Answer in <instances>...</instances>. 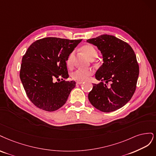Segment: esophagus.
<instances>
[{
    "mask_svg": "<svg viewBox=\"0 0 156 156\" xmlns=\"http://www.w3.org/2000/svg\"><path fill=\"white\" fill-rule=\"evenodd\" d=\"M82 83H83L82 81H78V82H76V84H78V85H80V84H82Z\"/></svg>",
    "mask_w": 156,
    "mask_h": 156,
    "instance_id": "34e87169",
    "label": "esophagus"
}]
</instances>
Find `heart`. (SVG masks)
I'll use <instances>...</instances> for the list:
<instances>
[{"label": "heart", "instance_id": "obj_1", "mask_svg": "<svg viewBox=\"0 0 156 156\" xmlns=\"http://www.w3.org/2000/svg\"><path fill=\"white\" fill-rule=\"evenodd\" d=\"M82 51L89 59L95 58L97 56V52L95 48L91 44H86L82 48ZM74 53L72 52L69 55L66 60V64L67 67H71L73 64V58ZM93 72L91 70L88 69H81L79 68L74 71L72 74V78L76 81H84L87 80L90 76H91Z\"/></svg>", "mask_w": 156, "mask_h": 156}]
</instances>
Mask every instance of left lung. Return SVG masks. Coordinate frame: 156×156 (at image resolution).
<instances>
[{"label": "left lung", "instance_id": "obj_1", "mask_svg": "<svg viewBox=\"0 0 156 156\" xmlns=\"http://www.w3.org/2000/svg\"><path fill=\"white\" fill-rule=\"evenodd\" d=\"M87 42L97 46L103 58V64L95 73L101 82L93 83L89 100L100 111L114 112L129 102L135 93L139 73L136 56L127 43L113 36L104 34Z\"/></svg>", "mask_w": 156, "mask_h": 156}]
</instances>
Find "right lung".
<instances>
[{"instance_id":"1","label":"right lung","mask_w":156,"mask_h":156,"mask_svg":"<svg viewBox=\"0 0 156 156\" xmlns=\"http://www.w3.org/2000/svg\"><path fill=\"white\" fill-rule=\"evenodd\" d=\"M82 40L50 37L37 40L29 47L22 59L20 78L36 107L54 112L67 102L76 82L63 80L69 78L66 60ZM60 78V83L54 82Z\"/></svg>"}]
</instances>
